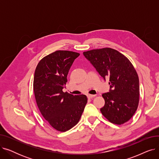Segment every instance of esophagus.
Here are the masks:
<instances>
[{
  "mask_svg": "<svg viewBox=\"0 0 159 159\" xmlns=\"http://www.w3.org/2000/svg\"><path fill=\"white\" fill-rule=\"evenodd\" d=\"M95 96V95H90V94H88V95H87V97H88V98H93Z\"/></svg>",
  "mask_w": 159,
  "mask_h": 159,
  "instance_id": "esophagus-1",
  "label": "esophagus"
}]
</instances>
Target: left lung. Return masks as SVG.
Wrapping results in <instances>:
<instances>
[{"mask_svg":"<svg viewBox=\"0 0 159 159\" xmlns=\"http://www.w3.org/2000/svg\"><path fill=\"white\" fill-rule=\"evenodd\" d=\"M83 55L104 80H110V91L102 95L105 101L102 114L115 124L128 122L139 102V80L133 64L126 57L110 48L89 50Z\"/></svg>","mask_w":159,"mask_h":159,"instance_id":"obj_1","label":"left lung"}]
</instances>
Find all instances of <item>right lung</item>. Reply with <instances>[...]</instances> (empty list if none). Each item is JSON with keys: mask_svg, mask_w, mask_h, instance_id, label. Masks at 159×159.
I'll return each mask as SVG.
<instances>
[{"mask_svg": "<svg viewBox=\"0 0 159 159\" xmlns=\"http://www.w3.org/2000/svg\"><path fill=\"white\" fill-rule=\"evenodd\" d=\"M79 53L58 50L38 63L33 79V91L43 117L54 129L64 132L76 125L88 102L85 95L63 92L67 75Z\"/></svg>", "mask_w": 159, "mask_h": 159, "instance_id": "1", "label": "right lung"}]
</instances>
